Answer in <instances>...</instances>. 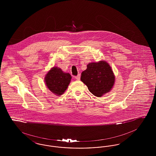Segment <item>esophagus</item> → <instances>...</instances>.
<instances>
[{
	"label": "esophagus",
	"mask_w": 156,
	"mask_h": 156,
	"mask_svg": "<svg viewBox=\"0 0 156 156\" xmlns=\"http://www.w3.org/2000/svg\"><path fill=\"white\" fill-rule=\"evenodd\" d=\"M80 77H81V75L80 74H78L77 76H75V79H76V80H80Z\"/></svg>",
	"instance_id": "esophagus-1"
}]
</instances>
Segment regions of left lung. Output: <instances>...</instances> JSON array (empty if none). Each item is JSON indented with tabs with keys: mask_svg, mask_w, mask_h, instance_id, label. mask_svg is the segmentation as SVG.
I'll return each mask as SVG.
<instances>
[{
	"mask_svg": "<svg viewBox=\"0 0 156 156\" xmlns=\"http://www.w3.org/2000/svg\"><path fill=\"white\" fill-rule=\"evenodd\" d=\"M81 80L94 95L102 97L109 92L115 82V76L111 67L105 61L92 62L81 74Z\"/></svg>",
	"mask_w": 156,
	"mask_h": 156,
	"instance_id": "left-lung-1",
	"label": "left lung"
}]
</instances>
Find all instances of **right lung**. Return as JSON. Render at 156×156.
Segmentation results:
<instances>
[{
	"label": "right lung",
	"instance_id": "right-lung-1",
	"mask_svg": "<svg viewBox=\"0 0 156 156\" xmlns=\"http://www.w3.org/2000/svg\"><path fill=\"white\" fill-rule=\"evenodd\" d=\"M71 79V76L69 73H64L59 68L53 67L45 75V82L50 91L57 95H61L67 89Z\"/></svg>",
	"mask_w": 156,
	"mask_h": 156
}]
</instances>
